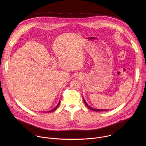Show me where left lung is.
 I'll return each instance as SVG.
<instances>
[{
	"mask_svg": "<svg viewBox=\"0 0 146 146\" xmlns=\"http://www.w3.org/2000/svg\"><path fill=\"white\" fill-rule=\"evenodd\" d=\"M83 98L84 102V104L86 106V107H88L90 110H92V111H96V112H99V111H107V110H101V109H96V108H93L90 106H89L88 104L86 102L85 100H84L83 97Z\"/></svg>",
	"mask_w": 146,
	"mask_h": 146,
	"instance_id": "1",
	"label": "left lung"
}]
</instances>
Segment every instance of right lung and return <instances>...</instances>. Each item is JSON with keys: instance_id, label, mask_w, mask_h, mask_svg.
Instances as JSON below:
<instances>
[{"instance_id": "right-lung-1", "label": "right lung", "mask_w": 146, "mask_h": 146, "mask_svg": "<svg viewBox=\"0 0 146 146\" xmlns=\"http://www.w3.org/2000/svg\"><path fill=\"white\" fill-rule=\"evenodd\" d=\"M60 102H61V101H60H60H59V102H58V104H57V105L56 106V107L55 108H54L53 109H52V110H50V111H47L46 112H53V111H55L57 108V107L59 106V105L60 104Z\"/></svg>"}]
</instances>
